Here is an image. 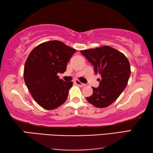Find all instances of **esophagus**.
Masks as SVG:
<instances>
[{
  "mask_svg": "<svg viewBox=\"0 0 153 153\" xmlns=\"http://www.w3.org/2000/svg\"><path fill=\"white\" fill-rule=\"evenodd\" d=\"M75 83H76V84L77 85V86H79V87H84V86H85V84H83V83L80 82L79 81H78V80H76V81H75Z\"/></svg>",
  "mask_w": 153,
  "mask_h": 153,
  "instance_id": "obj_1",
  "label": "esophagus"
}]
</instances>
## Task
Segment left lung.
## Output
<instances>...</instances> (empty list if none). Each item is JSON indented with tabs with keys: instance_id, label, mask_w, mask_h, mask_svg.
Segmentation results:
<instances>
[{
	"instance_id": "obj_1",
	"label": "left lung",
	"mask_w": 153,
	"mask_h": 153,
	"mask_svg": "<svg viewBox=\"0 0 153 153\" xmlns=\"http://www.w3.org/2000/svg\"><path fill=\"white\" fill-rule=\"evenodd\" d=\"M101 76L98 88L92 87L93 94L86 97L88 102L105 108L115 102L128 84L130 65L122 53L108 46L80 51Z\"/></svg>"
}]
</instances>
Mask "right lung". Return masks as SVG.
Returning a JSON list of instances; mask_svg holds the SVG:
<instances>
[{
    "label": "right lung",
    "mask_w": 153,
    "mask_h": 153,
    "mask_svg": "<svg viewBox=\"0 0 153 153\" xmlns=\"http://www.w3.org/2000/svg\"><path fill=\"white\" fill-rule=\"evenodd\" d=\"M76 50L61 41L51 40L38 45L25 61L24 77L32 97L40 107L53 110L63 104L73 82L59 79Z\"/></svg>",
    "instance_id": "1"
}]
</instances>
